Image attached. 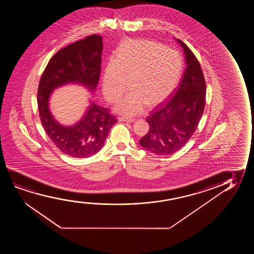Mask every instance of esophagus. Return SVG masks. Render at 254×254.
Instances as JSON below:
<instances>
[{"mask_svg": "<svg viewBox=\"0 0 254 254\" xmlns=\"http://www.w3.org/2000/svg\"><path fill=\"white\" fill-rule=\"evenodd\" d=\"M118 121L119 122H130V123L134 122L133 119L127 118V117H118Z\"/></svg>", "mask_w": 254, "mask_h": 254, "instance_id": "1", "label": "esophagus"}]
</instances>
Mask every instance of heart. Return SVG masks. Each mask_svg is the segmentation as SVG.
I'll return each mask as SVG.
<instances>
[{
  "label": "heart",
  "instance_id": "obj_1",
  "mask_svg": "<svg viewBox=\"0 0 254 254\" xmlns=\"http://www.w3.org/2000/svg\"><path fill=\"white\" fill-rule=\"evenodd\" d=\"M182 68L177 51L150 41H127L106 66L101 80L102 93L109 102L117 101L128 80L130 91L114 109L127 116L140 115L146 105H157L174 92L181 80Z\"/></svg>",
  "mask_w": 254,
  "mask_h": 254
}]
</instances>
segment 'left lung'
I'll use <instances>...</instances> for the list:
<instances>
[{"mask_svg": "<svg viewBox=\"0 0 254 254\" xmlns=\"http://www.w3.org/2000/svg\"><path fill=\"white\" fill-rule=\"evenodd\" d=\"M185 53L187 67L174 95L151 113L149 131L140 146L157 155H169L182 148L194 133L205 103V82L201 66L191 49L176 39Z\"/></svg>", "mask_w": 254, "mask_h": 254, "instance_id": "obj_1", "label": "left lung"}]
</instances>
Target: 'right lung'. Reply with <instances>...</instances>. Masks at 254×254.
<instances>
[{"instance_id":"right-lung-1","label":"right lung","mask_w":254,"mask_h":254,"mask_svg":"<svg viewBox=\"0 0 254 254\" xmlns=\"http://www.w3.org/2000/svg\"><path fill=\"white\" fill-rule=\"evenodd\" d=\"M102 37L92 35L61 49L49 61L39 83V115L43 128L57 148L73 158H87L98 153L116 119L109 109L90 100L79 122L62 125L53 116L49 100L53 91L67 84H79L92 94L101 73Z\"/></svg>"}]
</instances>
